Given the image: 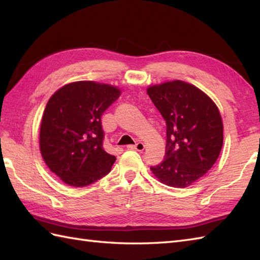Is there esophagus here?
Instances as JSON below:
<instances>
[{"label":"esophagus","instance_id":"esophagus-1","mask_svg":"<svg viewBox=\"0 0 260 260\" xmlns=\"http://www.w3.org/2000/svg\"><path fill=\"white\" fill-rule=\"evenodd\" d=\"M127 148H128V150H134V151L142 152V151H144L145 145L143 144L142 142H139V143H136L135 145H127Z\"/></svg>","mask_w":260,"mask_h":260}]
</instances>
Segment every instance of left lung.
Returning a JSON list of instances; mask_svg holds the SVG:
<instances>
[{"label": "left lung", "instance_id": "1", "mask_svg": "<svg viewBox=\"0 0 260 260\" xmlns=\"http://www.w3.org/2000/svg\"><path fill=\"white\" fill-rule=\"evenodd\" d=\"M147 93L167 124L164 159L151 167L152 172L169 186H189L212 168L221 152V115L211 98L184 81L151 86Z\"/></svg>", "mask_w": 260, "mask_h": 260}]
</instances>
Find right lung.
<instances>
[{"label":"right lung","instance_id":"right-lung-1","mask_svg":"<svg viewBox=\"0 0 260 260\" xmlns=\"http://www.w3.org/2000/svg\"><path fill=\"white\" fill-rule=\"evenodd\" d=\"M119 95L115 86L76 81L49 99L41 120L40 152L66 184L86 186L109 173L116 157L104 150L102 116Z\"/></svg>","mask_w":260,"mask_h":260}]
</instances>
